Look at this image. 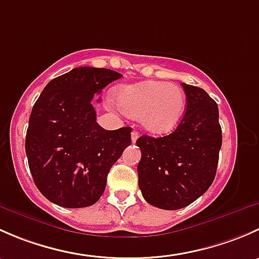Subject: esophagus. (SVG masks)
<instances>
[{
    "label": "esophagus",
    "instance_id": "obj_1",
    "mask_svg": "<svg viewBox=\"0 0 259 259\" xmlns=\"http://www.w3.org/2000/svg\"><path fill=\"white\" fill-rule=\"evenodd\" d=\"M138 138H139V132H137V130H134V132L132 133V142H133V143H137Z\"/></svg>",
    "mask_w": 259,
    "mask_h": 259
}]
</instances>
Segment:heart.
Masks as SVG:
<instances>
[{
  "instance_id": "1",
  "label": "heart",
  "mask_w": 259,
  "mask_h": 259,
  "mask_svg": "<svg viewBox=\"0 0 259 259\" xmlns=\"http://www.w3.org/2000/svg\"><path fill=\"white\" fill-rule=\"evenodd\" d=\"M119 108L154 134L173 132L184 116L185 94L179 86L165 81H143L124 85L116 93Z\"/></svg>"
}]
</instances>
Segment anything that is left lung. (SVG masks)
Segmentation results:
<instances>
[{
	"label": "left lung",
	"instance_id": "1",
	"mask_svg": "<svg viewBox=\"0 0 259 259\" xmlns=\"http://www.w3.org/2000/svg\"><path fill=\"white\" fill-rule=\"evenodd\" d=\"M187 109L171 134L143 135L138 164L139 188L149 204L166 210L184 208L213 183L222 146L218 105L197 86L182 83Z\"/></svg>",
	"mask_w": 259,
	"mask_h": 259
}]
</instances>
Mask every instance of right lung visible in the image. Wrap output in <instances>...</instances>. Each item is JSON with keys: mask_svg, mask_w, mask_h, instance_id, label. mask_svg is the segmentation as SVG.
Instances as JSON below:
<instances>
[{"mask_svg": "<svg viewBox=\"0 0 259 259\" xmlns=\"http://www.w3.org/2000/svg\"><path fill=\"white\" fill-rule=\"evenodd\" d=\"M121 76L109 69L75 67L50 81L33 105L26 155L36 187L50 202L83 208L103 195L110 168L132 144V129L101 127L91 101Z\"/></svg>", "mask_w": 259, "mask_h": 259, "instance_id": "1", "label": "right lung"}]
</instances>
